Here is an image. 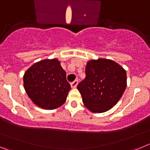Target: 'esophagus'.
<instances>
[{"label": "esophagus", "mask_w": 150, "mask_h": 150, "mask_svg": "<svg viewBox=\"0 0 150 150\" xmlns=\"http://www.w3.org/2000/svg\"><path fill=\"white\" fill-rule=\"evenodd\" d=\"M77 84H78V80H74V82L71 83V88H75L76 86H77Z\"/></svg>", "instance_id": "obj_1"}]
</instances>
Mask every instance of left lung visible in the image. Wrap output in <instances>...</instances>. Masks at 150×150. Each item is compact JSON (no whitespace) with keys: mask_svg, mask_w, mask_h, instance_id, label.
<instances>
[{"mask_svg":"<svg viewBox=\"0 0 150 150\" xmlns=\"http://www.w3.org/2000/svg\"><path fill=\"white\" fill-rule=\"evenodd\" d=\"M127 86L126 71L114 61L90 60L86 78L78 84L85 107L92 112H104L117 104Z\"/></svg>","mask_w":150,"mask_h":150,"instance_id":"8db88e82","label":"left lung"}]
</instances>
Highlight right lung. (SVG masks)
I'll return each mask as SVG.
<instances>
[{
  "label": "right lung",
  "instance_id": "1",
  "mask_svg": "<svg viewBox=\"0 0 150 150\" xmlns=\"http://www.w3.org/2000/svg\"><path fill=\"white\" fill-rule=\"evenodd\" d=\"M24 88L34 104L54 110L66 101L71 85L58 59H44L34 64L25 73Z\"/></svg>",
  "mask_w": 150,
  "mask_h": 150
}]
</instances>
